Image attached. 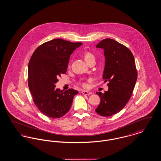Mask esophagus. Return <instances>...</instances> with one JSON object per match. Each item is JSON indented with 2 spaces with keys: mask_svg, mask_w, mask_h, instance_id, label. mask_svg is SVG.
<instances>
[{
  "mask_svg": "<svg viewBox=\"0 0 161 161\" xmlns=\"http://www.w3.org/2000/svg\"><path fill=\"white\" fill-rule=\"evenodd\" d=\"M81 93L84 95H89L91 94H92V92L90 91H82Z\"/></svg>",
  "mask_w": 161,
  "mask_h": 161,
  "instance_id": "1",
  "label": "esophagus"
}]
</instances>
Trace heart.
Returning a JSON list of instances; mask_svg holds the SVG:
<instances>
[{
	"mask_svg": "<svg viewBox=\"0 0 161 161\" xmlns=\"http://www.w3.org/2000/svg\"><path fill=\"white\" fill-rule=\"evenodd\" d=\"M83 57H84V60L86 62L89 64L91 62L95 60V55L93 54L91 52L89 51H86L83 54ZM80 84H81L83 87H87V84L84 82V81H81L80 83Z\"/></svg>",
	"mask_w": 161,
	"mask_h": 161,
	"instance_id": "obj_1",
	"label": "heart"
}]
</instances>
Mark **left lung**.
<instances>
[{"label":"left lung","mask_w":161,"mask_h":161,"mask_svg":"<svg viewBox=\"0 0 161 161\" xmlns=\"http://www.w3.org/2000/svg\"><path fill=\"white\" fill-rule=\"evenodd\" d=\"M96 47L104 51L103 78L104 82H108V89L104 93L97 92L101 101L95 111L101 116H110L120 112L130 100L138 73L134 57L126 46L115 40L106 38Z\"/></svg>","instance_id":"obj_1"}]
</instances>
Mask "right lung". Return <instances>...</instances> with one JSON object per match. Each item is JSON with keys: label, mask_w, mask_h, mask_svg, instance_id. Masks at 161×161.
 Masks as SVG:
<instances>
[{"label": "right lung", "mask_w": 161, "mask_h": 161, "mask_svg": "<svg viewBox=\"0 0 161 161\" xmlns=\"http://www.w3.org/2000/svg\"><path fill=\"white\" fill-rule=\"evenodd\" d=\"M82 43H72L55 38L40 45L28 64V83L33 101L46 116L59 118L68 112L74 97L78 91L73 89L63 92L55 89L61 74L66 73L69 58Z\"/></svg>", "instance_id": "right-lung-1"}]
</instances>
